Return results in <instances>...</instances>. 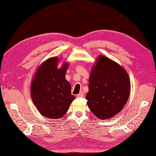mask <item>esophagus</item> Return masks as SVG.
I'll use <instances>...</instances> for the list:
<instances>
[{
	"instance_id": "esophagus-1",
	"label": "esophagus",
	"mask_w": 156,
	"mask_h": 156,
	"mask_svg": "<svg viewBox=\"0 0 156 156\" xmlns=\"http://www.w3.org/2000/svg\"><path fill=\"white\" fill-rule=\"evenodd\" d=\"M83 96H84V94L82 91H81L78 94H77V96H76L77 98H81V97H83Z\"/></svg>"
}]
</instances>
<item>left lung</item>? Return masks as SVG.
I'll use <instances>...</instances> for the list:
<instances>
[{"instance_id":"8db88e82","label":"left lung","mask_w":156,"mask_h":156,"mask_svg":"<svg viewBox=\"0 0 156 156\" xmlns=\"http://www.w3.org/2000/svg\"><path fill=\"white\" fill-rule=\"evenodd\" d=\"M131 91L127 71L116 62L99 55L89 80L87 105L98 119L113 117L124 107Z\"/></svg>"}]
</instances>
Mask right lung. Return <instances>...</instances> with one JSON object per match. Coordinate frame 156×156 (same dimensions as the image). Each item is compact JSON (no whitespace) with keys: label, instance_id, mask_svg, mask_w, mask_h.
I'll list each match as a JSON object with an SVG mask.
<instances>
[{"label":"right lung","instance_id":"obj_1","mask_svg":"<svg viewBox=\"0 0 156 156\" xmlns=\"http://www.w3.org/2000/svg\"><path fill=\"white\" fill-rule=\"evenodd\" d=\"M59 58L46 60L37 69L30 86L31 98L43 116L50 119L62 117L75 99L71 85L66 80L69 64L64 62L58 69Z\"/></svg>","mask_w":156,"mask_h":156}]
</instances>
